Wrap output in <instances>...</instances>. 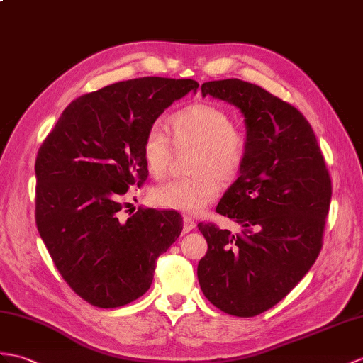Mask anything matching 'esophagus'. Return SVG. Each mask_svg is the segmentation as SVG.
Wrapping results in <instances>:
<instances>
[{
	"label": "esophagus",
	"mask_w": 363,
	"mask_h": 363,
	"mask_svg": "<svg viewBox=\"0 0 363 363\" xmlns=\"http://www.w3.org/2000/svg\"><path fill=\"white\" fill-rule=\"evenodd\" d=\"M196 227V224H195V221L191 220L190 216H184V225H182V230H184V233H189L190 230H193Z\"/></svg>",
	"instance_id": "34e87169"
}]
</instances>
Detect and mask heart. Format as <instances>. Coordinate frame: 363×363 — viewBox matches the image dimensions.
I'll return each mask as SVG.
<instances>
[{"mask_svg": "<svg viewBox=\"0 0 363 363\" xmlns=\"http://www.w3.org/2000/svg\"><path fill=\"white\" fill-rule=\"evenodd\" d=\"M176 143L198 145L190 173L195 176L168 181L151 191L159 207L196 215L220 195V184L238 178L249 153L246 134L235 128L232 116L212 104H193L176 111L170 121ZM142 156L148 172L161 179L172 161V139L161 128L151 126L142 143ZM217 179L215 180L214 178Z\"/></svg>", "mask_w": 363, "mask_h": 363, "instance_id": "heart-1", "label": "heart"}]
</instances>
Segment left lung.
I'll list each match as a JSON object with an SVG mask.
<instances>
[{"instance_id": "8db88e82", "label": "left lung", "mask_w": 363, "mask_h": 363, "mask_svg": "<svg viewBox=\"0 0 363 363\" xmlns=\"http://www.w3.org/2000/svg\"><path fill=\"white\" fill-rule=\"evenodd\" d=\"M201 92L240 109L249 153L216 207L241 232L198 224L208 246L198 280L223 313L254 317L288 296L315 263L331 178L315 134L297 108L240 79L207 82Z\"/></svg>"}]
</instances>
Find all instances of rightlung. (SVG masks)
Wrapping results in <instances>:
<instances>
[{"label":"right lung","instance_id":"right-lung-1","mask_svg":"<svg viewBox=\"0 0 363 363\" xmlns=\"http://www.w3.org/2000/svg\"><path fill=\"white\" fill-rule=\"evenodd\" d=\"M191 79L113 83L66 106L35 161V221L58 272L89 305L119 308L145 294L157 257L178 240L176 212L139 208L125 220V193L147 179V131L190 91Z\"/></svg>","mask_w":363,"mask_h":363}]
</instances>
